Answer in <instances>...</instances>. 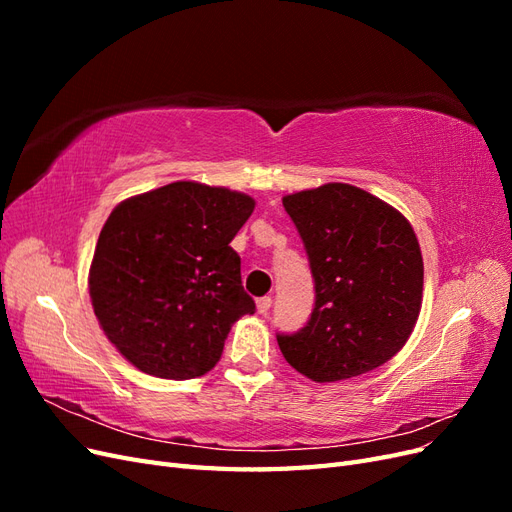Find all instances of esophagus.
<instances>
[{
  "label": "esophagus",
  "mask_w": 512,
  "mask_h": 512,
  "mask_svg": "<svg viewBox=\"0 0 512 512\" xmlns=\"http://www.w3.org/2000/svg\"><path fill=\"white\" fill-rule=\"evenodd\" d=\"M271 297H262V299H258L256 301V309H258V314H269V309H271Z\"/></svg>",
  "instance_id": "obj_1"
}]
</instances>
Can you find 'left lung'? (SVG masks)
<instances>
[{"label": "left lung", "mask_w": 512, "mask_h": 512, "mask_svg": "<svg viewBox=\"0 0 512 512\" xmlns=\"http://www.w3.org/2000/svg\"><path fill=\"white\" fill-rule=\"evenodd\" d=\"M303 239L316 303L284 359L314 382L367 374L404 348L423 301V256L410 222L348 183L282 198Z\"/></svg>", "instance_id": "left-lung-1"}]
</instances>
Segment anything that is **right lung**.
<instances>
[{
  "instance_id": "obj_1",
  "label": "right lung",
  "mask_w": 512,
  "mask_h": 512,
  "mask_svg": "<svg viewBox=\"0 0 512 512\" xmlns=\"http://www.w3.org/2000/svg\"><path fill=\"white\" fill-rule=\"evenodd\" d=\"M254 205L228 188L175 181L108 215L89 297L104 335L134 367L190 380L220 361L232 324L256 309L230 247Z\"/></svg>"
}]
</instances>
